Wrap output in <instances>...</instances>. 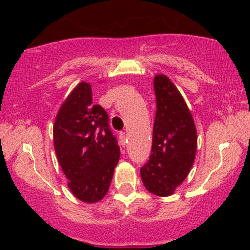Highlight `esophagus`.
Listing matches in <instances>:
<instances>
[{
	"label": "esophagus",
	"mask_w": 250,
	"mask_h": 250,
	"mask_svg": "<svg viewBox=\"0 0 250 250\" xmlns=\"http://www.w3.org/2000/svg\"><path fill=\"white\" fill-rule=\"evenodd\" d=\"M120 139H121V145L125 147V143H127V133L125 132H121L120 133Z\"/></svg>",
	"instance_id": "esophagus-1"
}]
</instances>
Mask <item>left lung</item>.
Wrapping results in <instances>:
<instances>
[{
    "instance_id": "left-lung-1",
    "label": "left lung",
    "mask_w": 250,
    "mask_h": 250,
    "mask_svg": "<svg viewBox=\"0 0 250 250\" xmlns=\"http://www.w3.org/2000/svg\"><path fill=\"white\" fill-rule=\"evenodd\" d=\"M156 117L150 160L140 168L147 191L167 197L185 180L195 162L197 132L192 115L172 81L156 75Z\"/></svg>"
}]
</instances>
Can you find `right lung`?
I'll list each match as a JSON object with an SVG mask.
<instances>
[{"mask_svg": "<svg viewBox=\"0 0 250 250\" xmlns=\"http://www.w3.org/2000/svg\"><path fill=\"white\" fill-rule=\"evenodd\" d=\"M54 148L67 185L85 203L105 197L120 160L107 112L93 105L89 83H78L60 106L53 125Z\"/></svg>", "mask_w": 250, "mask_h": 250, "instance_id": "1", "label": "right lung"}]
</instances>
